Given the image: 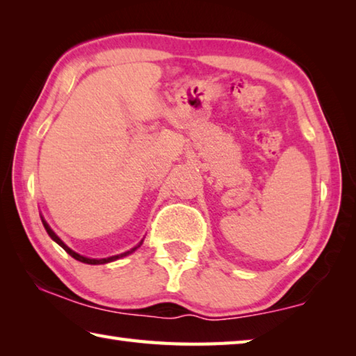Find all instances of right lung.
I'll return each instance as SVG.
<instances>
[{"label": "right lung", "instance_id": "obj_1", "mask_svg": "<svg viewBox=\"0 0 356 356\" xmlns=\"http://www.w3.org/2000/svg\"><path fill=\"white\" fill-rule=\"evenodd\" d=\"M42 218V225H44V227H45V231H47V234L48 236L51 237V240L53 242H56L59 246H61V248L65 251V252H69V254L74 257V259H76V261H80V262H83V264H91V265H100V264H108V262H113V261H118V259H120V257H125V256H129V254H131V252L134 251H136L138 248H140V246L143 245V240L140 243H138L135 248H131V250H129V251H125V252H120V254H116V256H110V257H104V259H92V257H86V256H81V254H78V252H75L74 250H70L67 245H65L61 238H59L56 234H55V231H53V229L48 226V222L44 220V216H40Z\"/></svg>", "mask_w": 356, "mask_h": 356}]
</instances>
